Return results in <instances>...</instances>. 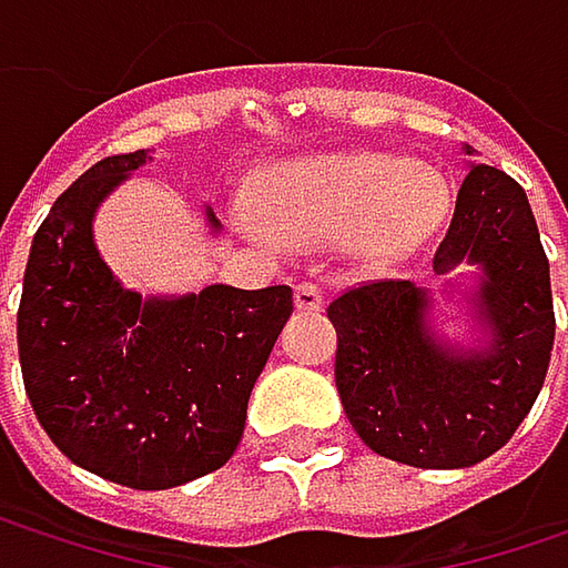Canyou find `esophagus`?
Listing matches in <instances>:
<instances>
[{"mask_svg": "<svg viewBox=\"0 0 568 568\" xmlns=\"http://www.w3.org/2000/svg\"><path fill=\"white\" fill-rule=\"evenodd\" d=\"M325 305V292L318 283H298L295 285V308L302 312H318Z\"/></svg>", "mask_w": 568, "mask_h": 568, "instance_id": "esophagus-1", "label": "esophagus"}]
</instances>
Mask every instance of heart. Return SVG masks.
<instances>
[{
    "label": "heart",
    "instance_id": "b5f03b06",
    "mask_svg": "<svg viewBox=\"0 0 568 568\" xmlns=\"http://www.w3.org/2000/svg\"><path fill=\"white\" fill-rule=\"evenodd\" d=\"M450 186L430 168L382 151H342L280 164L256 186V210L240 223L292 243L342 240L362 256L414 250L447 213Z\"/></svg>",
    "mask_w": 568,
    "mask_h": 568
}]
</instances>
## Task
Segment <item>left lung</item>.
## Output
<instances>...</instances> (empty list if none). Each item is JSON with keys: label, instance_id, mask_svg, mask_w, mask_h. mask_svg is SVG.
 <instances>
[{"label": "left lung", "instance_id": "8db88e82", "mask_svg": "<svg viewBox=\"0 0 568 568\" xmlns=\"http://www.w3.org/2000/svg\"><path fill=\"white\" fill-rule=\"evenodd\" d=\"M470 154V148H467ZM480 266L484 348H447L427 325V292L410 280H368L328 302L338 332L335 385L355 434L382 457L450 470L500 450L529 414L552 355L549 260L523 186L474 164L434 273Z\"/></svg>", "mask_w": 568, "mask_h": 568}]
</instances>
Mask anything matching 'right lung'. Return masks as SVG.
<instances>
[{
	"label": "right lung",
	"mask_w": 568,
	"mask_h": 568,
	"mask_svg": "<svg viewBox=\"0 0 568 568\" xmlns=\"http://www.w3.org/2000/svg\"><path fill=\"white\" fill-rule=\"evenodd\" d=\"M148 151L84 171L39 226L19 302L26 395L58 450L131 490H171L220 470L292 315V288L206 285L141 298L98 256L101 200ZM210 230H220L206 210Z\"/></svg>",
	"instance_id": "add662e5"
}]
</instances>
